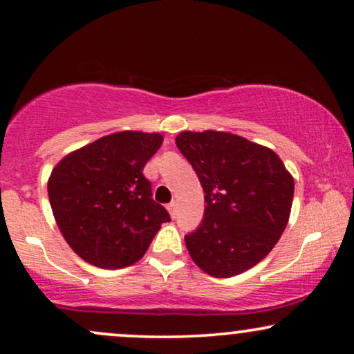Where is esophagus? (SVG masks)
<instances>
[{"mask_svg": "<svg viewBox=\"0 0 354 354\" xmlns=\"http://www.w3.org/2000/svg\"><path fill=\"white\" fill-rule=\"evenodd\" d=\"M167 211H169V214H171V217H176V214H177V203L176 201L169 203Z\"/></svg>", "mask_w": 354, "mask_h": 354, "instance_id": "obj_1", "label": "esophagus"}]
</instances>
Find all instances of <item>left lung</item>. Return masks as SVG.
<instances>
[{
  "mask_svg": "<svg viewBox=\"0 0 354 354\" xmlns=\"http://www.w3.org/2000/svg\"><path fill=\"white\" fill-rule=\"evenodd\" d=\"M177 148L205 192L200 227L185 235L198 268L239 275L263 261L287 227L295 182L272 149L227 132H182Z\"/></svg>",
  "mask_w": 354,
  "mask_h": 354,
  "instance_id": "1",
  "label": "left lung"
}]
</instances>
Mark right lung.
I'll return each mask as SVG.
<instances>
[{"label": "right lung", "instance_id": "1", "mask_svg": "<svg viewBox=\"0 0 354 354\" xmlns=\"http://www.w3.org/2000/svg\"><path fill=\"white\" fill-rule=\"evenodd\" d=\"M159 133L118 132L67 154L53 169L48 196L61 234L86 263L120 269L137 263L171 221L153 200L143 167Z\"/></svg>", "mask_w": 354, "mask_h": 354}]
</instances>
